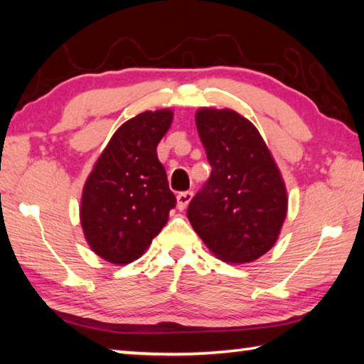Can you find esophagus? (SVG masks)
Masks as SVG:
<instances>
[{"label":"esophagus","mask_w":364,"mask_h":364,"mask_svg":"<svg viewBox=\"0 0 364 364\" xmlns=\"http://www.w3.org/2000/svg\"><path fill=\"white\" fill-rule=\"evenodd\" d=\"M193 199V193L191 191H186V193H180L176 196V207L178 210H184L188 207V204Z\"/></svg>","instance_id":"obj_1"}]
</instances>
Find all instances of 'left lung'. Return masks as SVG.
<instances>
[{
  "mask_svg": "<svg viewBox=\"0 0 364 364\" xmlns=\"http://www.w3.org/2000/svg\"><path fill=\"white\" fill-rule=\"evenodd\" d=\"M196 127L213 170L188 218L220 260L254 262L284 225L289 199L281 170L254 123L236 110L200 107Z\"/></svg>",
  "mask_w": 364,
  "mask_h": 364,
  "instance_id": "obj_1",
  "label": "left lung"
}]
</instances>
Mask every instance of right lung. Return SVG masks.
<instances>
[{"mask_svg": "<svg viewBox=\"0 0 364 364\" xmlns=\"http://www.w3.org/2000/svg\"><path fill=\"white\" fill-rule=\"evenodd\" d=\"M173 110H146L119 127L83 186L80 223L90 249L112 264L144 254L176 199L157 159Z\"/></svg>", "mask_w": 364, "mask_h": 364, "instance_id": "obj_1", "label": "right lung"}]
</instances>
